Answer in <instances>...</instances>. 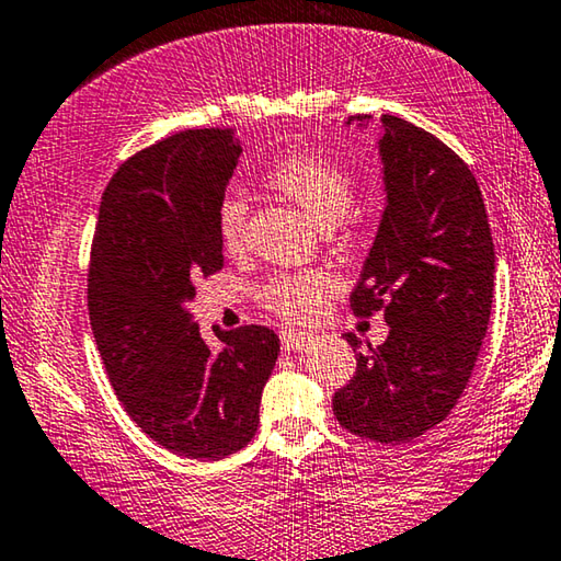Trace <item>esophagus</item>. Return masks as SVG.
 Instances as JSON below:
<instances>
[{"instance_id":"obj_1","label":"esophagus","mask_w":561,"mask_h":561,"mask_svg":"<svg viewBox=\"0 0 561 561\" xmlns=\"http://www.w3.org/2000/svg\"><path fill=\"white\" fill-rule=\"evenodd\" d=\"M310 341V335L304 331H280L283 351H300Z\"/></svg>"}]
</instances>
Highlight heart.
Listing matches in <instances>:
<instances>
[{
	"instance_id": "1",
	"label": "heart",
	"mask_w": 561,
	"mask_h": 561,
	"mask_svg": "<svg viewBox=\"0 0 561 561\" xmlns=\"http://www.w3.org/2000/svg\"><path fill=\"white\" fill-rule=\"evenodd\" d=\"M265 183L304 210L306 218L321 230L348 226L353 220L351 203L356 185L351 175L335 162L318 154H288L265 172ZM248 222V203L240 195H226L218 205V238L226 251L243 248ZM331 293V278L325 273H280L261 288L265 308L290 321H304L316 313Z\"/></svg>"
}]
</instances>
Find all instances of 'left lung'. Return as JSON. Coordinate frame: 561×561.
<instances>
[{
  "label": "left lung",
  "mask_w": 561,
  "mask_h": 561,
  "mask_svg": "<svg viewBox=\"0 0 561 561\" xmlns=\"http://www.w3.org/2000/svg\"><path fill=\"white\" fill-rule=\"evenodd\" d=\"M366 127L370 115L346 125ZM386 208L351 293L358 316L383 310L389 335L333 396L351 434L411 442L449 416L469 383L494 298V243L467 162L421 127L381 115ZM353 348L358 339L346 333Z\"/></svg>",
  "instance_id": "8db88e82"
}]
</instances>
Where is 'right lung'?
I'll list each match as a JSON object with an SVG mask.
<instances>
[{
  "mask_svg": "<svg viewBox=\"0 0 561 561\" xmlns=\"http://www.w3.org/2000/svg\"><path fill=\"white\" fill-rule=\"evenodd\" d=\"M232 130H185L133 154L100 203L90 323L110 383L152 442L218 461L257 431L280 341L265 325L220 331L213 351L187 304L222 268L218 205L238 165Z\"/></svg>",
  "mask_w": 561,
  "mask_h": 561,
  "instance_id": "right-lung-1",
  "label": "right lung"
}]
</instances>
